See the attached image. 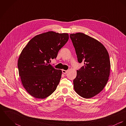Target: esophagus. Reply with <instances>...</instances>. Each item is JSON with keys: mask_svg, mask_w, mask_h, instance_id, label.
<instances>
[{"mask_svg": "<svg viewBox=\"0 0 126 126\" xmlns=\"http://www.w3.org/2000/svg\"><path fill=\"white\" fill-rule=\"evenodd\" d=\"M68 72V71L67 70H62V72H63V74H66Z\"/></svg>", "mask_w": 126, "mask_h": 126, "instance_id": "1", "label": "esophagus"}]
</instances>
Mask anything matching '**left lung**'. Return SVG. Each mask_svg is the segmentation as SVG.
Wrapping results in <instances>:
<instances>
[{
	"instance_id": "left-lung-1",
	"label": "left lung",
	"mask_w": 126,
	"mask_h": 126,
	"mask_svg": "<svg viewBox=\"0 0 126 126\" xmlns=\"http://www.w3.org/2000/svg\"><path fill=\"white\" fill-rule=\"evenodd\" d=\"M79 63L84 65L77 71L74 88L80 96L90 98L99 94L106 85L110 73L108 51L98 41L83 33L70 34Z\"/></svg>"
}]
</instances>
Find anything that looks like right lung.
<instances>
[{
  "label": "right lung",
  "mask_w": 126,
  "mask_h": 126,
  "mask_svg": "<svg viewBox=\"0 0 126 126\" xmlns=\"http://www.w3.org/2000/svg\"><path fill=\"white\" fill-rule=\"evenodd\" d=\"M68 39V33L48 32L34 36L22 50L18 58L19 74L23 87L32 96L44 99L56 89L62 72L49 63Z\"/></svg>",
  "instance_id": "add662e5"
}]
</instances>
